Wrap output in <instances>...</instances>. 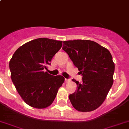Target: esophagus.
<instances>
[{"label": "esophagus", "instance_id": "obj_1", "mask_svg": "<svg viewBox=\"0 0 129 129\" xmlns=\"http://www.w3.org/2000/svg\"><path fill=\"white\" fill-rule=\"evenodd\" d=\"M70 81H71V80H70V79H65V82H66V83H68V82H70Z\"/></svg>", "mask_w": 129, "mask_h": 129}]
</instances>
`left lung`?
<instances>
[{"mask_svg": "<svg viewBox=\"0 0 129 129\" xmlns=\"http://www.w3.org/2000/svg\"><path fill=\"white\" fill-rule=\"evenodd\" d=\"M62 49L83 76V83L72 80L77 88L69 96L71 104L82 112L95 110L103 103L113 85L115 64L111 53L89 40L63 41Z\"/></svg>", "mask_w": 129, "mask_h": 129, "instance_id": "8db88e82", "label": "left lung"}]
</instances>
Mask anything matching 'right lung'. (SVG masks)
I'll list each match as a JSON object with an SVG mask.
<instances>
[{
    "label": "right lung",
    "mask_w": 129,
    "mask_h": 129,
    "mask_svg": "<svg viewBox=\"0 0 129 129\" xmlns=\"http://www.w3.org/2000/svg\"><path fill=\"white\" fill-rule=\"evenodd\" d=\"M61 46V41L39 38L23 44L13 54L9 63L12 81L30 106H49L64 82L61 75L53 76L44 71Z\"/></svg>",
    "instance_id": "1"
}]
</instances>
